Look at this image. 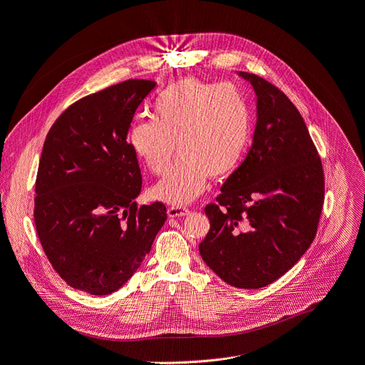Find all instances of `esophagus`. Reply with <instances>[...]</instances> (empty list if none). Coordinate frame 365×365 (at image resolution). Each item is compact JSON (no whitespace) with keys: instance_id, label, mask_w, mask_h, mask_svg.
<instances>
[{"instance_id":"34e87169","label":"esophagus","mask_w":365,"mask_h":365,"mask_svg":"<svg viewBox=\"0 0 365 365\" xmlns=\"http://www.w3.org/2000/svg\"><path fill=\"white\" fill-rule=\"evenodd\" d=\"M167 213L170 218H179V217H187V215L191 213V210L186 207H182V206H171V207H168Z\"/></svg>"}]
</instances>
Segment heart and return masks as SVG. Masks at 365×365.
<instances>
[{
	"label": "heart",
	"mask_w": 365,
	"mask_h": 365,
	"mask_svg": "<svg viewBox=\"0 0 365 365\" xmlns=\"http://www.w3.org/2000/svg\"><path fill=\"white\" fill-rule=\"evenodd\" d=\"M150 118L135 120L128 143L153 174H162L173 158L179 159L152 190L171 205H186L206 190L209 175L222 179L233 173L247 150L251 110L232 84H212L183 78L162 90Z\"/></svg>",
	"instance_id": "obj_1"
}]
</instances>
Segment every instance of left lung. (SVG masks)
Here are the masks:
<instances>
[{
	"label": "left lung",
	"mask_w": 365,
	"mask_h": 365,
	"mask_svg": "<svg viewBox=\"0 0 365 365\" xmlns=\"http://www.w3.org/2000/svg\"><path fill=\"white\" fill-rule=\"evenodd\" d=\"M257 96V121L244 162L205 212L210 230L198 250L227 284L260 289L284 275L313 244L325 175L296 106L266 79L239 72Z\"/></svg>",
	"instance_id": "1"
}]
</instances>
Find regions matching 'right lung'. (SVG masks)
<instances>
[{"mask_svg": "<svg viewBox=\"0 0 365 365\" xmlns=\"http://www.w3.org/2000/svg\"><path fill=\"white\" fill-rule=\"evenodd\" d=\"M155 81L129 79L79 99L56 120L38 162L34 222L57 274L76 290L110 294L137 272L167 220L138 206L141 170L128 133Z\"/></svg>", "mask_w": 365, "mask_h": 365, "instance_id": "right-lung-1", "label": "right lung"}]
</instances>
